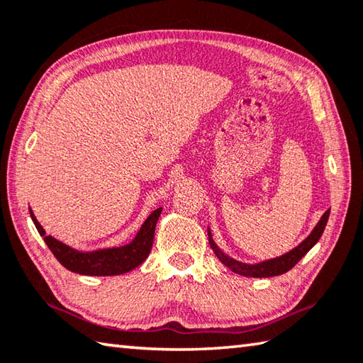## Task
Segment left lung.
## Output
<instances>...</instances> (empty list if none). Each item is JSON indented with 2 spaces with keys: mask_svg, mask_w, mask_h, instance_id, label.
<instances>
[{
  "mask_svg": "<svg viewBox=\"0 0 363 363\" xmlns=\"http://www.w3.org/2000/svg\"><path fill=\"white\" fill-rule=\"evenodd\" d=\"M329 214H330V209L325 211L321 220H319L318 225L313 228V231L310 233V236L297 245L293 250L281 255L279 258H274V259H267V261H262L258 262V264H247V262H240L238 259H234L228 255L223 253L220 250L218 245L214 242V239H212V234L211 230L208 228V236H209V245L212 250H214L216 257L223 262V264L231 269L234 274H239V275H244V277H255V279H267V277H275V275H281L288 272L289 269H293L297 262L302 259V257L308 253V250L311 247H313L319 238L323 236L325 225H328V220H329Z\"/></svg>",
  "mask_w": 363,
  "mask_h": 363,
  "instance_id": "left-lung-1",
  "label": "left lung"
}]
</instances>
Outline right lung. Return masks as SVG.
Wrapping results in <instances>:
<instances>
[{
  "mask_svg": "<svg viewBox=\"0 0 363 363\" xmlns=\"http://www.w3.org/2000/svg\"><path fill=\"white\" fill-rule=\"evenodd\" d=\"M162 214V208L151 212L145 223L141 225L137 236L133 238L132 242L121 245V247H110V248H99L92 252H82L75 248L66 245L61 240L55 239L53 236H47L45 230L34 217L30 208V216L38 228L39 234L44 238L45 244L55 255L61 264L80 275H94V277H110V275H121L125 272L133 271L143 262L149 253H151L152 242H154V231L157 220Z\"/></svg>",
  "mask_w": 363,
  "mask_h": 363,
  "instance_id": "right-lung-1",
  "label": "right lung"
}]
</instances>
